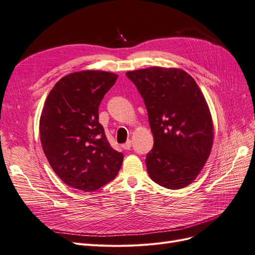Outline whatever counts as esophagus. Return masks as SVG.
Listing matches in <instances>:
<instances>
[{"label":"esophagus","mask_w":255,"mask_h":255,"mask_svg":"<svg viewBox=\"0 0 255 255\" xmlns=\"http://www.w3.org/2000/svg\"><path fill=\"white\" fill-rule=\"evenodd\" d=\"M123 148L126 149V150H129L130 148H131V141L128 140L126 143L123 144Z\"/></svg>","instance_id":"esophagus-1"}]
</instances>
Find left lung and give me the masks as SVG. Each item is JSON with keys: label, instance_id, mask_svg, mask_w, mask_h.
I'll use <instances>...</instances> for the list:
<instances>
[{"label": "left lung", "instance_id": "obj_1", "mask_svg": "<svg viewBox=\"0 0 255 255\" xmlns=\"http://www.w3.org/2000/svg\"><path fill=\"white\" fill-rule=\"evenodd\" d=\"M144 99L154 135L146 156L149 177L180 189L198 177L210 155L214 124L194 79L180 68L154 66L126 72Z\"/></svg>", "mask_w": 255, "mask_h": 255}]
</instances>
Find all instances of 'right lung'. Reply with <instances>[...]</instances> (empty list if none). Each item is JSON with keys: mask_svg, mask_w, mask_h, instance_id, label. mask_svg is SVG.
I'll return each mask as SVG.
<instances>
[{"mask_svg": "<svg viewBox=\"0 0 255 255\" xmlns=\"http://www.w3.org/2000/svg\"><path fill=\"white\" fill-rule=\"evenodd\" d=\"M118 75L76 71L59 80L43 105L39 132L43 152L65 184L95 191L115 178L124 155L111 147L98 122V108Z\"/></svg>", "mask_w": 255, "mask_h": 255, "instance_id": "add662e5", "label": "right lung"}]
</instances>
